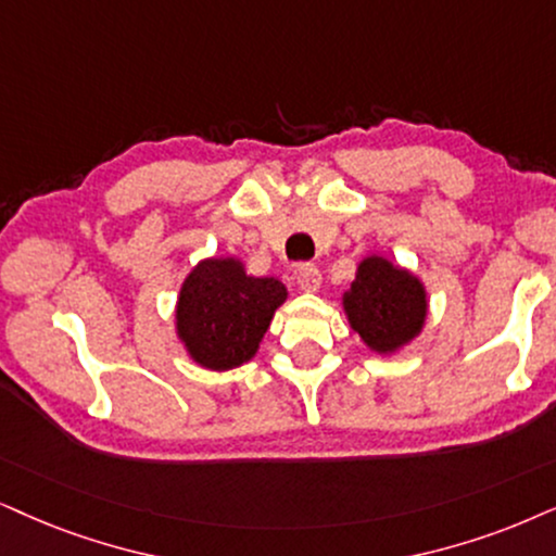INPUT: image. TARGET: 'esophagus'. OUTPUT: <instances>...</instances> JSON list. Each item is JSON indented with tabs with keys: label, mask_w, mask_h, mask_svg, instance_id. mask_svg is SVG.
<instances>
[{
	"label": "esophagus",
	"mask_w": 556,
	"mask_h": 556,
	"mask_svg": "<svg viewBox=\"0 0 556 556\" xmlns=\"http://www.w3.org/2000/svg\"><path fill=\"white\" fill-rule=\"evenodd\" d=\"M294 279H298L300 290H305V292H318L323 285L320 269L315 264H300L298 271H294Z\"/></svg>",
	"instance_id": "34e87169"
}]
</instances>
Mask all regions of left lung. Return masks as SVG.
<instances>
[{
	"label": "left lung",
	"mask_w": 556,
	"mask_h": 556,
	"mask_svg": "<svg viewBox=\"0 0 556 556\" xmlns=\"http://www.w3.org/2000/svg\"><path fill=\"white\" fill-rule=\"evenodd\" d=\"M343 313L371 351L395 354L424 330L426 287L416 274L371 254L362 258L356 279L343 292Z\"/></svg>",
	"instance_id": "obj_1"
}]
</instances>
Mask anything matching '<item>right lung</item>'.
Wrapping results in <instances>:
<instances>
[{"instance_id": "right-lung-1", "label": "right lung", "mask_w": 556, "mask_h": 556, "mask_svg": "<svg viewBox=\"0 0 556 556\" xmlns=\"http://www.w3.org/2000/svg\"><path fill=\"white\" fill-rule=\"evenodd\" d=\"M285 300L287 287L279 279L249 277L233 256L205 258L179 290L177 336L200 367L236 369L254 359Z\"/></svg>"}]
</instances>
